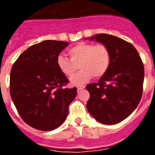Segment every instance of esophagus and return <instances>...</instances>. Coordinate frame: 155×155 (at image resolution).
I'll use <instances>...</instances> for the list:
<instances>
[{
	"label": "esophagus",
	"mask_w": 155,
	"mask_h": 155,
	"mask_svg": "<svg viewBox=\"0 0 155 155\" xmlns=\"http://www.w3.org/2000/svg\"><path fill=\"white\" fill-rule=\"evenodd\" d=\"M84 87H85V86L84 85H78V87H77V88H78V91H81V90L84 89Z\"/></svg>",
	"instance_id": "34e87169"
}]
</instances>
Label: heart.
Wrapping results in <instances>:
<instances>
[{"label":"heart","instance_id":"b5f03b06","mask_svg":"<svg viewBox=\"0 0 155 155\" xmlns=\"http://www.w3.org/2000/svg\"><path fill=\"white\" fill-rule=\"evenodd\" d=\"M69 59L59 55L57 65L61 73L67 78L73 76L78 69V73L71 79V83L74 85L84 84L92 78H100L108 71L110 64V53L104 44L93 45L87 42H81L69 49Z\"/></svg>","mask_w":155,"mask_h":155}]
</instances>
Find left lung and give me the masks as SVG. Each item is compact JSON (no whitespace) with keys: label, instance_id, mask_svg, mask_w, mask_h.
I'll return each instance as SVG.
<instances>
[{"label":"left lung","instance_id":"8db88e82","mask_svg":"<svg viewBox=\"0 0 155 155\" xmlns=\"http://www.w3.org/2000/svg\"><path fill=\"white\" fill-rule=\"evenodd\" d=\"M107 46L110 64L97 83L86 86L90 98L88 113L106 125L119 124L137 107L143 92L144 68L137 50L131 43L108 34L88 38Z\"/></svg>","mask_w":155,"mask_h":155}]
</instances>
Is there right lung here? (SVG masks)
<instances>
[{
  "instance_id": "1",
  "label": "right lung",
  "mask_w": 155,
  "mask_h": 155,
  "mask_svg": "<svg viewBox=\"0 0 155 155\" xmlns=\"http://www.w3.org/2000/svg\"><path fill=\"white\" fill-rule=\"evenodd\" d=\"M68 45L42 41L23 52L12 66V99L21 119L36 130L50 131L60 127L77 95V87H63L69 81L57 65V57Z\"/></svg>"
}]
</instances>
